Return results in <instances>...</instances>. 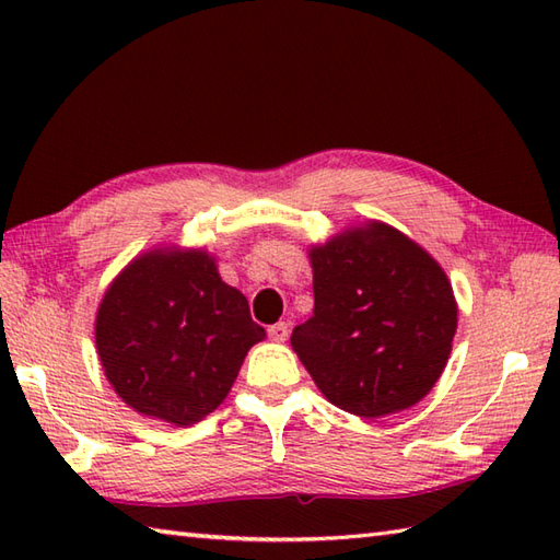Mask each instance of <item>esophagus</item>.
<instances>
[{
    "mask_svg": "<svg viewBox=\"0 0 560 560\" xmlns=\"http://www.w3.org/2000/svg\"><path fill=\"white\" fill-rule=\"evenodd\" d=\"M269 339L271 341H287L289 339V325L287 323H277L269 327Z\"/></svg>",
    "mask_w": 560,
    "mask_h": 560,
    "instance_id": "esophagus-1",
    "label": "esophagus"
}]
</instances>
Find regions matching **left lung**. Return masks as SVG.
<instances>
[{"instance_id":"obj_1","label":"left lung","mask_w":560,"mask_h":560,"mask_svg":"<svg viewBox=\"0 0 560 560\" xmlns=\"http://www.w3.org/2000/svg\"><path fill=\"white\" fill-rule=\"evenodd\" d=\"M315 311L291 335L335 407L380 419L421 401L443 375L457 301L443 267L383 221L347 225L307 249Z\"/></svg>"}]
</instances>
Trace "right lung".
<instances>
[{"label": "right lung", "instance_id": "obj_1", "mask_svg": "<svg viewBox=\"0 0 560 560\" xmlns=\"http://www.w3.org/2000/svg\"><path fill=\"white\" fill-rule=\"evenodd\" d=\"M265 337L205 247L141 253L105 289L96 313L98 359L117 397L180 428L229 397L247 351Z\"/></svg>", "mask_w": 560, "mask_h": 560}]
</instances>
